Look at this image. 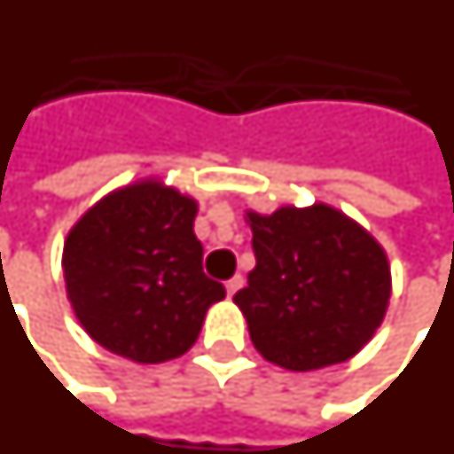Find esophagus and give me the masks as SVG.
<instances>
[{"mask_svg": "<svg viewBox=\"0 0 454 454\" xmlns=\"http://www.w3.org/2000/svg\"><path fill=\"white\" fill-rule=\"evenodd\" d=\"M243 284H245V278L240 277V274H236V277H233V278H228V281H226V291H228V295H236L238 291H240V288H243Z\"/></svg>", "mask_w": 454, "mask_h": 454, "instance_id": "esophagus-1", "label": "esophagus"}]
</instances>
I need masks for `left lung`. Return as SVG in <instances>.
<instances>
[{
  "label": "left lung",
  "instance_id": "1",
  "mask_svg": "<svg viewBox=\"0 0 454 454\" xmlns=\"http://www.w3.org/2000/svg\"><path fill=\"white\" fill-rule=\"evenodd\" d=\"M254 270L233 295L254 348L286 371L344 364L385 320L392 277L382 245L330 204L245 211Z\"/></svg>",
  "mask_w": 454,
  "mask_h": 454
}]
</instances>
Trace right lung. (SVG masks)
<instances>
[{"label": "right lung", "mask_w": 454, "mask_h": 454, "mask_svg": "<svg viewBox=\"0 0 454 454\" xmlns=\"http://www.w3.org/2000/svg\"><path fill=\"white\" fill-rule=\"evenodd\" d=\"M197 200L144 177L96 201L62 253L67 298L100 347L137 364L183 356L226 288L201 270Z\"/></svg>", "instance_id": "add662e5"}]
</instances>
